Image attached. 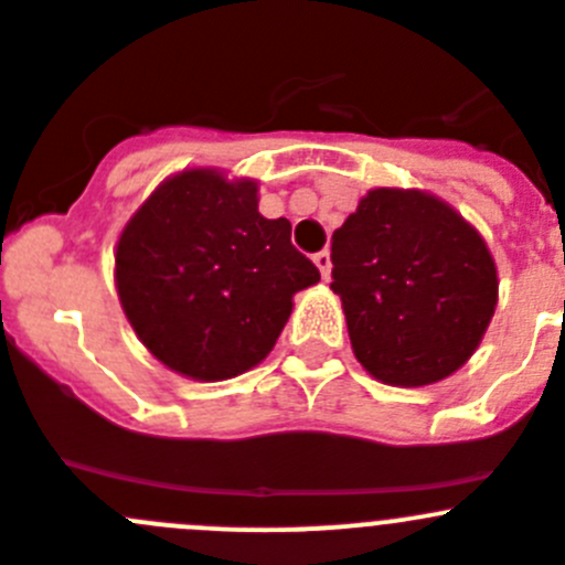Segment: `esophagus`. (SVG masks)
<instances>
[{"label": "esophagus", "instance_id": "esophagus-1", "mask_svg": "<svg viewBox=\"0 0 565 565\" xmlns=\"http://www.w3.org/2000/svg\"><path fill=\"white\" fill-rule=\"evenodd\" d=\"M313 263H317V268L322 271V279H330V266H333V263H330L328 248H324V252H317V255H313Z\"/></svg>", "mask_w": 565, "mask_h": 565}]
</instances>
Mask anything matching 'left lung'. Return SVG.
<instances>
[{
    "label": "left lung",
    "instance_id": "1",
    "mask_svg": "<svg viewBox=\"0 0 565 565\" xmlns=\"http://www.w3.org/2000/svg\"><path fill=\"white\" fill-rule=\"evenodd\" d=\"M330 260L355 359L390 386L457 372L499 302L488 243L423 190H370L333 232Z\"/></svg>",
    "mask_w": 565,
    "mask_h": 565
}]
</instances>
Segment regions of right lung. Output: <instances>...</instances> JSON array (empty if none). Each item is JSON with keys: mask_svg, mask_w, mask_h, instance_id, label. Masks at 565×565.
Segmentation results:
<instances>
[{"mask_svg": "<svg viewBox=\"0 0 565 565\" xmlns=\"http://www.w3.org/2000/svg\"><path fill=\"white\" fill-rule=\"evenodd\" d=\"M257 181L215 168L170 175L122 230L114 282L134 333L168 370L226 381L260 364L319 268L286 218H263Z\"/></svg>", "mask_w": 565, "mask_h": 565, "instance_id": "1", "label": "right lung"}]
</instances>
